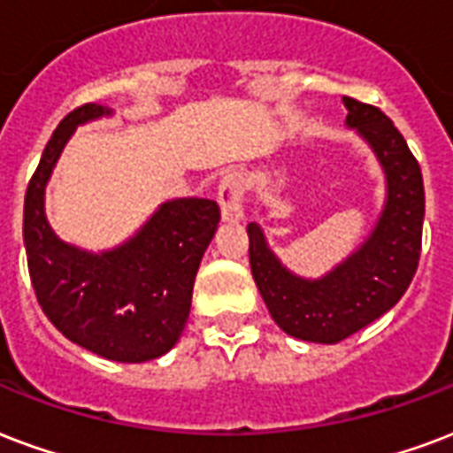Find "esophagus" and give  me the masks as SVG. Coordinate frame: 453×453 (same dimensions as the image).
Returning a JSON list of instances; mask_svg holds the SVG:
<instances>
[{"instance_id":"obj_1","label":"esophagus","mask_w":453,"mask_h":453,"mask_svg":"<svg viewBox=\"0 0 453 453\" xmlns=\"http://www.w3.org/2000/svg\"><path fill=\"white\" fill-rule=\"evenodd\" d=\"M244 189H247L244 178H242L237 171L227 173L226 178L220 180L219 203H220V213H223V220H226V223H240V220L244 219V211H242Z\"/></svg>"}]
</instances>
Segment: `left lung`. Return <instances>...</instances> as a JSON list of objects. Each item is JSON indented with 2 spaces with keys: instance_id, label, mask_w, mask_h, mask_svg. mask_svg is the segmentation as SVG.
Here are the masks:
<instances>
[{
  "instance_id": "obj_1",
  "label": "left lung",
  "mask_w": 453,
  "mask_h": 453,
  "mask_svg": "<svg viewBox=\"0 0 453 453\" xmlns=\"http://www.w3.org/2000/svg\"><path fill=\"white\" fill-rule=\"evenodd\" d=\"M347 126L375 151L388 196L368 240L333 271L309 280L280 264L257 223L247 226L250 265L273 320L303 342L337 344L388 313L409 289L420 258L426 192L409 144L378 106L342 99Z\"/></svg>"
}]
</instances>
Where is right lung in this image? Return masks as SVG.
Returning a JSON list of instances; mask_svg holds the SVG:
<instances>
[{"instance_id": "1", "label": "right lung", "mask_w": 453, "mask_h": 453, "mask_svg": "<svg viewBox=\"0 0 453 453\" xmlns=\"http://www.w3.org/2000/svg\"><path fill=\"white\" fill-rule=\"evenodd\" d=\"M109 113L82 104L58 123L27 182L23 242L35 296L58 333L96 357L142 364L180 340L220 209L196 196L165 202L134 237L102 254L58 240L44 216L47 180L75 127Z\"/></svg>"}]
</instances>
